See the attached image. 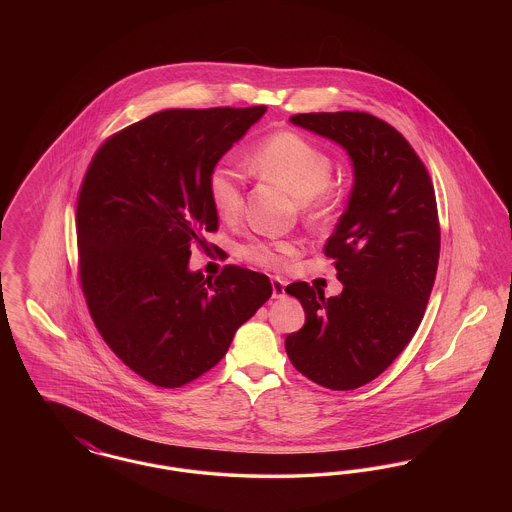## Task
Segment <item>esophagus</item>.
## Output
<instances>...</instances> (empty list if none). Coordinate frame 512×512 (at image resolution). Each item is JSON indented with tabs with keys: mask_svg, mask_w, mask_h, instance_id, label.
Instances as JSON below:
<instances>
[{
	"mask_svg": "<svg viewBox=\"0 0 512 512\" xmlns=\"http://www.w3.org/2000/svg\"><path fill=\"white\" fill-rule=\"evenodd\" d=\"M272 297L274 299H280L286 295V282L282 278H272Z\"/></svg>",
	"mask_w": 512,
	"mask_h": 512,
	"instance_id": "esophagus-1",
	"label": "esophagus"
}]
</instances>
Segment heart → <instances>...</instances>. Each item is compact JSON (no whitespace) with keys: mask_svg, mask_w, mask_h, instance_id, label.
I'll return each instance as SVG.
<instances>
[{"mask_svg":"<svg viewBox=\"0 0 512 512\" xmlns=\"http://www.w3.org/2000/svg\"><path fill=\"white\" fill-rule=\"evenodd\" d=\"M249 167L263 180L295 195L305 211H320L332 180V159L315 142L293 130L263 138L249 153ZM209 201L220 219H236L244 207L242 176L228 161H219L207 176ZM297 253L292 242L255 240L242 247L249 263L265 268L286 267Z\"/></svg>","mask_w":512,"mask_h":512,"instance_id":"b5f03b06","label":"heart"}]
</instances>
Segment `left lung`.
<instances>
[{
    "instance_id": "1",
    "label": "left lung",
    "mask_w": 512,
    "mask_h": 512,
    "mask_svg": "<svg viewBox=\"0 0 512 512\" xmlns=\"http://www.w3.org/2000/svg\"><path fill=\"white\" fill-rule=\"evenodd\" d=\"M290 121L340 144L355 182L324 245L343 292L324 297L307 282L286 288L305 309V326L286 336V351L318 386L355 390L397 359L424 317L441 242L436 194L424 163L388 122L361 111Z\"/></svg>"
}]
</instances>
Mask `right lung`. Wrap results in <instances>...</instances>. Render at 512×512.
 <instances>
[{"label": "right lung", "instance_id": "1", "mask_svg": "<svg viewBox=\"0 0 512 512\" xmlns=\"http://www.w3.org/2000/svg\"><path fill=\"white\" fill-rule=\"evenodd\" d=\"M265 105L167 109L107 138L76 203L78 276L101 338L159 388H180L226 355L272 295L261 272H190L192 245L219 230L207 176Z\"/></svg>", "mask_w": 512, "mask_h": 512}]
</instances>
